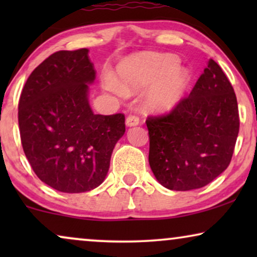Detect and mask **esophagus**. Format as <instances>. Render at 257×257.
I'll use <instances>...</instances> for the list:
<instances>
[{
	"label": "esophagus",
	"instance_id": "34e87169",
	"mask_svg": "<svg viewBox=\"0 0 257 257\" xmlns=\"http://www.w3.org/2000/svg\"><path fill=\"white\" fill-rule=\"evenodd\" d=\"M138 124H139V117H138V115L130 114L128 117L126 118V125L130 126V127H131V126L138 125Z\"/></svg>",
	"mask_w": 257,
	"mask_h": 257
}]
</instances>
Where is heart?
I'll use <instances>...</instances> for the list:
<instances>
[{
	"mask_svg": "<svg viewBox=\"0 0 257 257\" xmlns=\"http://www.w3.org/2000/svg\"><path fill=\"white\" fill-rule=\"evenodd\" d=\"M172 56L137 57L118 68L117 85L122 92H135L159 83L147 97V105L154 110L173 107L191 83L187 70Z\"/></svg>",
	"mask_w": 257,
	"mask_h": 257,
	"instance_id": "1",
	"label": "heart"
}]
</instances>
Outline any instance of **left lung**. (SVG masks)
Wrapping results in <instances>:
<instances>
[{
  "mask_svg": "<svg viewBox=\"0 0 257 257\" xmlns=\"http://www.w3.org/2000/svg\"><path fill=\"white\" fill-rule=\"evenodd\" d=\"M149 161L157 180L172 191L208 185L229 166L240 117L229 79L215 61L187 97L165 114L149 115Z\"/></svg>",
  "mask_w": 257,
  "mask_h": 257,
  "instance_id": "obj_1",
  "label": "left lung"
}]
</instances>
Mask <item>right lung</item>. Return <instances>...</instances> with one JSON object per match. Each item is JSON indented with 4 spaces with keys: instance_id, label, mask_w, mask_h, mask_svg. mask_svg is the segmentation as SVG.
Instances as JSON below:
<instances>
[{
    "instance_id": "obj_1",
    "label": "right lung",
    "mask_w": 257,
    "mask_h": 257,
    "mask_svg": "<svg viewBox=\"0 0 257 257\" xmlns=\"http://www.w3.org/2000/svg\"><path fill=\"white\" fill-rule=\"evenodd\" d=\"M89 50L55 52L27 79L19 101L21 143L35 174L63 193L96 188L106 177L125 115L94 114L87 99L96 78Z\"/></svg>"
}]
</instances>
